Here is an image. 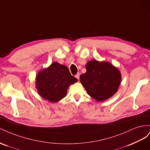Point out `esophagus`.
I'll use <instances>...</instances> for the list:
<instances>
[{"label": "esophagus", "mask_w": 150, "mask_h": 150, "mask_svg": "<svg viewBox=\"0 0 150 150\" xmlns=\"http://www.w3.org/2000/svg\"><path fill=\"white\" fill-rule=\"evenodd\" d=\"M75 77L78 80H79V77H80V74H79V73H78V74L75 75Z\"/></svg>", "instance_id": "esophagus-1"}]
</instances>
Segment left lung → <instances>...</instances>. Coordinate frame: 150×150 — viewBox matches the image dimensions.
<instances>
[{
  "instance_id": "left-lung-1",
  "label": "left lung",
  "mask_w": 150,
  "mask_h": 150,
  "mask_svg": "<svg viewBox=\"0 0 150 150\" xmlns=\"http://www.w3.org/2000/svg\"><path fill=\"white\" fill-rule=\"evenodd\" d=\"M86 73L80 81L88 95L98 102L109 99L116 93L121 82V74L110 63L92 59L85 65Z\"/></svg>"
}]
</instances>
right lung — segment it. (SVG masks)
<instances>
[{"mask_svg": "<svg viewBox=\"0 0 150 150\" xmlns=\"http://www.w3.org/2000/svg\"><path fill=\"white\" fill-rule=\"evenodd\" d=\"M78 80L71 75L65 65L53 62L40 70L36 76V88L44 99L51 103L57 102L66 97L68 88Z\"/></svg>", "mask_w": 150, "mask_h": 150, "instance_id": "obj_1", "label": "right lung"}]
</instances>
